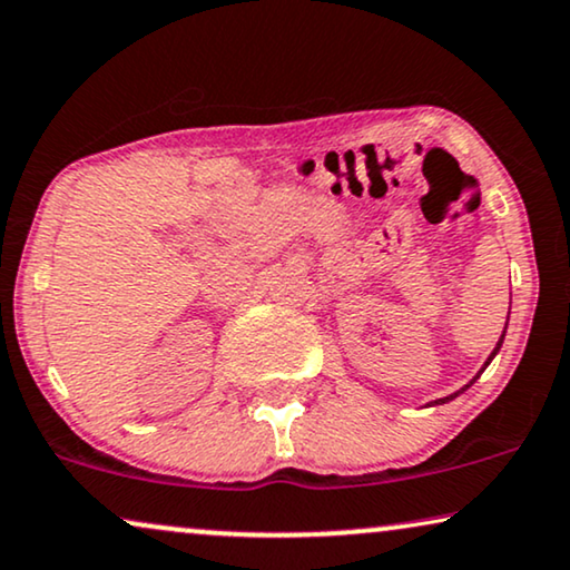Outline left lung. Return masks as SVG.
Listing matches in <instances>:
<instances>
[{"mask_svg":"<svg viewBox=\"0 0 570 570\" xmlns=\"http://www.w3.org/2000/svg\"><path fill=\"white\" fill-rule=\"evenodd\" d=\"M503 338H505V331H503V336H500V338H498V344H495V348H492V354H490V356H488V362H484V367H488V364H490V362H492V360H495V354H498V352H500V346H503ZM484 367H482V370H480V373H476V377H480V375H482V373H484ZM476 377H472V383H474V381H476ZM472 383H469V385H472ZM469 385H464V389H461V391H466V389H469ZM461 391H456V393H451V396H445V399H438V401H432V404H445V401H451V399H456V396H459V393H461Z\"/></svg>","mask_w":570,"mask_h":570,"instance_id":"8db88e82","label":"left lung"}]
</instances>
